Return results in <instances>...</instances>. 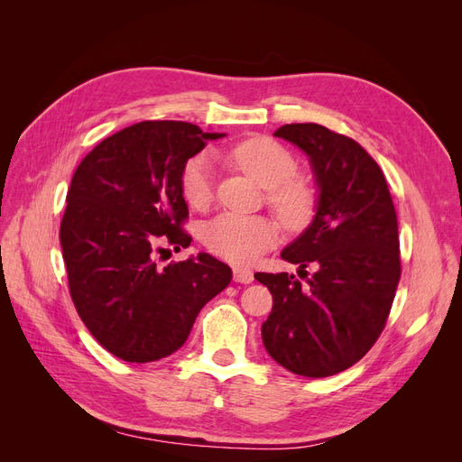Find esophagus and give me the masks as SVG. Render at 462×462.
<instances>
[{
    "mask_svg": "<svg viewBox=\"0 0 462 462\" xmlns=\"http://www.w3.org/2000/svg\"><path fill=\"white\" fill-rule=\"evenodd\" d=\"M233 277L236 283H253L254 282V273L250 268H243V265H235L233 268Z\"/></svg>",
    "mask_w": 462,
    "mask_h": 462,
    "instance_id": "1",
    "label": "esophagus"
}]
</instances>
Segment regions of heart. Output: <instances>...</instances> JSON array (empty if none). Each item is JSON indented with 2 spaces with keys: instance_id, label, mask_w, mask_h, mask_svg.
I'll return each mask as SVG.
<instances>
[{
  "instance_id": "obj_1",
  "label": "heart",
  "mask_w": 462,
  "mask_h": 462,
  "mask_svg": "<svg viewBox=\"0 0 462 462\" xmlns=\"http://www.w3.org/2000/svg\"><path fill=\"white\" fill-rule=\"evenodd\" d=\"M229 158L268 189V200L291 229H300L314 216V190L297 179V158L273 138L248 136L229 150ZM179 189L194 209L214 200V167L208 153L189 158L179 175ZM279 239L277 221L268 216L221 214L206 223L202 241L209 253L235 263L254 262Z\"/></svg>"
}]
</instances>
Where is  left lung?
<instances>
[{"label":"left lung","instance_id":"left-lung-1","mask_svg":"<svg viewBox=\"0 0 462 462\" xmlns=\"http://www.w3.org/2000/svg\"><path fill=\"white\" fill-rule=\"evenodd\" d=\"M275 136L309 153L319 200L312 226L282 253L307 285L254 273L273 297L262 339L289 372L328 377L356 365L385 328L401 279L397 212L380 165L353 138L316 123L283 125Z\"/></svg>","mask_w":462,"mask_h":462}]
</instances>
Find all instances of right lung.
I'll return each instance as SVG.
<instances>
[{"instance_id":"obj_1","label":"right lung","mask_w":462,"mask_h":462,"mask_svg":"<svg viewBox=\"0 0 462 462\" xmlns=\"http://www.w3.org/2000/svg\"><path fill=\"white\" fill-rule=\"evenodd\" d=\"M219 136L185 121H141L104 138L73 175L60 227L69 292L94 339L121 360L175 353L231 283L229 265L204 253L156 265L165 246L192 241L179 175Z\"/></svg>"}]
</instances>
